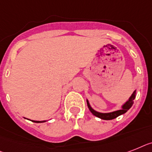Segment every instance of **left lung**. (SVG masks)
<instances>
[{"label":"left lung","mask_w":152,"mask_h":152,"mask_svg":"<svg viewBox=\"0 0 152 152\" xmlns=\"http://www.w3.org/2000/svg\"><path fill=\"white\" fill-rule=\"evenodd\" d=\"M135 96H136V91H134V92H133V94L131 95V96L130 97L128 101H126V103L124 104V106H122V110H117V111H114V112H112V113H101L95 111V110H94L91 106H90L89 103H88V101L87 100L88 107L89 108L90 111H91V113L93 114L94 116H97V117H99V118L100 119H102V120H113V119L116 118L117 116L125 113L127 110H129V109L133 106L134 99H135Z\"/></svg>","instance_id":"8db88e82"}]
</instances>
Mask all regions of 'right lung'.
<instances>
[{"label":"right lung","instance_id":"add662e5","mask_svg":"<svg viewBox=\"0 0 152 152\" xmlns=\"http://www.w3.org/2000/svg\"><path fill=\"white\" fill-rule=\"evenodd\" d=\"M32 122L34 123H43V122H46L45 120H43V121H36V120H32Z\"/></svg>","mask_w":152,"mask_h":152}]
</instances>
